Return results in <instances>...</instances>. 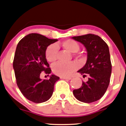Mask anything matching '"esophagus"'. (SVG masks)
I'll list each match as a JSON object with an SVG mask.
<instances>
[{"label":"esophagus","mask_w":126,"mask_h":126,"mask_svg":"<svg viewBox=\"0 0 126 126\" xmlns=\"http://www.w3.org/2000/svg\"><path fill=\"white\" fill-rule=\"evenodd\" d=\"M61 79H71V77H60Z\"/></svg>","instance_id":"1"}]
</instances>
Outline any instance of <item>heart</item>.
Returning <instances> with one entry per match:
<instances>
[{"label":"heart","mask_w":126,"mask_h":126,"mask_svg":"<svg viewBox=\"0 0 126 126\" xmlns=\"http://www.w3.org/2000/svg\"><path fill=\"white\" fill-rule=\"evenodd\" d=\"M62 47L67 51L70 53H76L79 51V45L77 41L73 39H67L62 42ZM58 47L57 45L53 44L49 46L46 50V58L50 62H54L56 60L58 55ZM81 57V56H79ZM77 68V64L75 62H71L68 63L58 62L53 66V71L56 75L62 77L68 76L73 71Z\"/></svg>","instance_id":"1"}]
</instances>
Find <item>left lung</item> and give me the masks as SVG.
Here are the masks:
<instances>
[{
    "label": "left lung",
    "instance_id": "left-lung-1",
    "mask_svg": "<svg viewBox=\"0 0 126 126\" xmlns=\"http://www.w3.org/2000/svg\"><path fill=\"white\" fill-rule=\"evenodd\" d=\"M72 39L81 43L87 50V62L77 72L84 78L87 76L88 79L87 82L82 81L80 88L73 90V94L82 102H94L103 96L110 82L112 64L109 47L95 34L73 36Z\"/></svg>",
    "mask_w": 126,
    "mask_h": 126
}]
</instances>
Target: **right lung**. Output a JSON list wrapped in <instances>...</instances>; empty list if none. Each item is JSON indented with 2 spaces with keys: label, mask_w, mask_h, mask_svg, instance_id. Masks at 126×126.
I'll return each instance as SVG.
<instances>
[{
  "label": "right lung",
  "mask_w": 126,
  "mask_h": 126,
  "mask_svg": "<svg viewBox=\"0 0 126 126\" xmlns=\"http://www.w3.org/2000/svg\"><path fill=\"white\" fill-rule=\"evenodd\" d=\"M58 41L32 33L17 44L13 63L16 82L23 95L30 101L44 102L53 94L54 85L60 78L52 74L49 79H42L40 76L42 71L47 74L51 73L46 59V50Z\"/></svg>",
  "instance_id": "add662e5"
}]
</instances>
